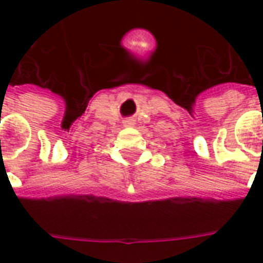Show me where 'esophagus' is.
<instances>
[{"mask_svg":"<svg viewBox=\"0 0 263 263\" xmlns=\"http://www.w3.org/2000/svg\"><path fill=\"white\" fill-rule=\"evenodd\" d=\"M134 124V120L132 119H128V120H124V127H129Z\"/></svg>","mask_w":263,"mask_h":263,"instance_id":"esophagus-1","label":"esophagus"}]
</instances>
